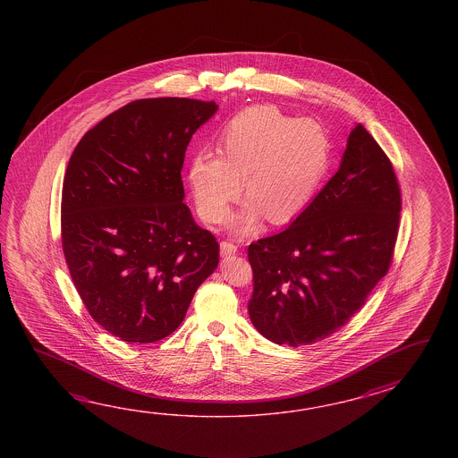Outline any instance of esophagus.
Instances as JSON below:
<instances>
[{
  "instance_id": "obj_1",
  "label": "esophagus",
  "mask_w": 458,
  "mask_h": 458,
  "mask_svg": "<svg viewBox=\"0 0 458 458\" xmlns=\"http://www.w3.org/2000/svg\"><path fill=\"white\" fill-rule=\"evenodd\" d=\"M219 249H221V257H229V255H233V253L237 252V245L233 242H221L219 245Z\"/></svg>"
}]
</instances>
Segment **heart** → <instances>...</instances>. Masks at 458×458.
<instances>
[{
	"label": "heart",
	"mask_w": 458,
	"mask_h": 458,
	"mask_svg": "<svg viewBox=\"0 0 458 458\" xmlns=\"http://www.w3.org/2000/svg\"><path fill=\"white\" fill-rule=\"evenodd\" d=\"M331 152V139L318 121L288 116L275 106L250 107L225 127L223 157H195L188 180L201 216L219 225L241 193L242 178L249 201L231 229L247 235L262 215L284 223L302 211L327 174Z\"/></svg>",
	"instance_id": "b5f03b06"
}]
</instances>
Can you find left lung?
<instances>
[{"label":"left lung","instance_id":"left-lung-1","mask_svg":"<svg viewBox=\"0 0 458 458\" xmlns=\"http://www.w3.org/2000/svg\"><path fill=\"white\" fill-rule=\"evenodd\" d=\"M401 195L393 165L357 124L337 174L280 233L249 245V316L265 339L310 345L345 326L386 275Z\"/></svg>","mask_w":458,"mask_h":458}]
</instances>
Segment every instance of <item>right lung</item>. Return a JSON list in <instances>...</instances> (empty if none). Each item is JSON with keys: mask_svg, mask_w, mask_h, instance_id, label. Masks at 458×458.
<instances>
[{"mask_svg": "<svg viewBox=\"0 0 458 458\" xmlns=\"http://www.w3.org/2000/svg\"><path fill=\"white\" fill-rule=\"evenodd\" d=\"M215 101L137 99L89 129L62 190V247L91 318L121 341L148 344L185 319L215 272L219 245L183 203L186 147Z\"/></svg>", "mask_w": 458, "mask_h": 458, "instance_id": "obj_1", "label": "right lung"}]
</instances>
